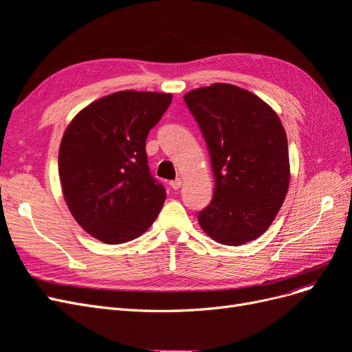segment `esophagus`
Here are the masks:
<instances>
[{"label":"esophagus","instance_id":"obj_1","mask_svg":"<svg viewBox=\"0 0 352 352\" xmlns=\"http://www.w3.org/2000/svg\"><path fill=\"white\" fill-rule=\"evenodd\" d=\"M170 186H172L173 189H179L180 186H182V180L175 179V180H172V182H170Z\"/></svg>","mask_w":352,"mask_h":352}]
</instances>
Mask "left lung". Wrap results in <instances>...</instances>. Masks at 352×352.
Returning <instances> with one entry per match:
<instances>
[{"instance_id": "obj_1", "label": "left lung", "mask_w": 352, "mask_h": 352, "mask_svg": "<svg viewBox=\"0 0 352 352\" xmlns=\"http://www.w3.org/2000/svg\"><path fill=\"white\" fill-rule=\"evenodd\" d=\"M207 142L214 197L199 211L208 236L243 245L269 229L289 188V153L279 116L257 95L230 83L184 97Z\"/></svg>"}]
</instances>
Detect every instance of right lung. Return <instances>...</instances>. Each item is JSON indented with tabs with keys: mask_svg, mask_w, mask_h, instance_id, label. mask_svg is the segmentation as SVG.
<instances>
[{
	"mask_svg": "<svg viewBox=\"0 0 352 352\" xmlns=\"http://www.w3.org/2000/svg\"><path fill=\"white\" fill-rule=\"evenodd\" d=\"M172 94L120 91L91 102L63 135L58 175L66 204L101 242L132 241L150 228L166 199L151 176L145 141Z\"/></svg>",
	"mask_w": 352,
	"mask_h": 352,
	"instance_id": "add662e5",
	"label": "right lung"
}]
</instances>
